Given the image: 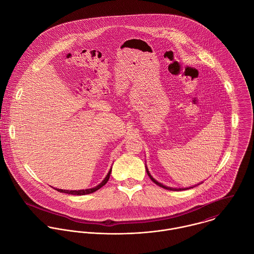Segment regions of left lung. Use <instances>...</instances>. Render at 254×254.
Wrapping results in <instances>:
<instances>
[{
	"label": "left lung",
	"instance_id": "1",
	"mask_svg": "<svg viewBox=\"0 0 254 254\" xmlns=\"http://www.w3.org/2000/svg\"><path fill=\"white\" fill-rule=\"evenodd\" d=\"M146 172H147V175L149 176V178L151 179V181H152L153 183H155L156 185H158L159 187H161V188H163V189H165V190H189V189H191V188H188V189H174V188H169V187H166V186H164V185H162V184H160V183H158L155 179H153L152 176L150 175V173H149V171H148V169H147V167H146Z\"/></svg>",
	"mask_w": 254,
	"mask_h": 254
}]
</instances>
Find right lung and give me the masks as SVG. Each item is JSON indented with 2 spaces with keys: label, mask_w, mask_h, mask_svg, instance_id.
Instances as JSON below:
<instances>
[{
  "label": "right lung",
  "mask_w": 254,
  "mask_h": 254,
  "mask_svg": "<svg viewBox=\"0 0 254 254\" xmlns=\"http://www.w3.org/2000/svg\"><path fill=\"white\" fill-rule=\"evenodd\" d=\"M111 172H112V169L109 171L108 175H107V176H106V178L102 181L101 184H99L97 187H95V188H93V189L80 190H59V189H57V190H58V191H60V192H64V193H68V194H72V195H85V194H89V193L95 192L96 190H98L99 189H101L103 186H105V185L107 184V182L109 181V178H110Z\"/></svg>",
  "instance_id": "1"
}]
</instances>
